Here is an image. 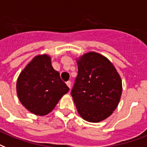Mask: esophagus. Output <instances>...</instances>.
I'll use <instances>...</instances> for the list:
<instances>
[{
	"label": "esophagus",
	"instance_id": "esophagus-1",
	"mask_svg": "<svg viewBox=\"0 0 147 147\" xmlns=\"http://www.w3.org/2000/svg\"><path fill=\"white\" fill-rule=\"evenodd\" d=\"M66 84H67V86H68V87H69V88H71V82L70 81H67V83H66Z\"/></svg>",
	"mask_w": 147,
	"mask_h": 147
}]
</instances>
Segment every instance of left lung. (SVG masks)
<instances>
[{"instance_id": "1", "label": "left lung", "mask_w": 147, "mask_h": 147, "mask_svg": "<svg viewBox=\"0 0 147 147\" xmlns=\"http://www.w3.org/2000/svg\"><path fill=\"white\" fill-rule=\"evenodd\" d=\"M78 74L71 96L80 116L91 123L107 119L116 110L122 94V80L107 58L88 52L77 59Z\"/></svg>"}]
</instances>
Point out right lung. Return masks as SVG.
Returning <instances> with one entry per match:
<instances>
[{
  "label": "right lung",
  "instance_id": "obj_1",
  "mask_svg": "<svg viewBox=\"0 0 147 147\" xmlns=\"http://www.w3.org/2000/svg\"><path fill=\"white\" fill-rule=\"evenodd\" d=\"M16 86L20 103L37 116L48 114L69 91L47 54L36 56L27 63L19 75Z\"/></svg>",
  "mask_w": 147,
  "mask_h": 147
}]
</instances>
